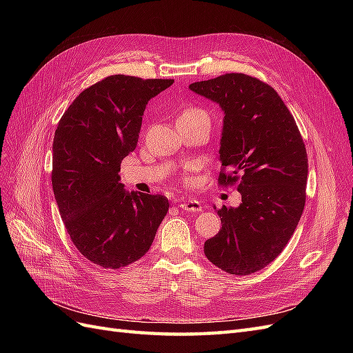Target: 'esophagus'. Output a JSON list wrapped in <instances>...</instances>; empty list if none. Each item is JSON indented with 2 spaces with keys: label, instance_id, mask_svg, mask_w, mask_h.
<instances>
[{
  "label": "esophagus",
  "instance_id": "esophagus-1",
  "mask_svg": "<svg viewBox=\"0 0 353 353\" xmlns=\"http://www.w3.org/2000/svg\"><path fill=\"white\" fill-rule=\"evenodd\" d=\"M179 208L185 210V212H200L201 210V203L199 200H193V199L181 200Z\"/></svg>",
  "mask_w": 353,
  "mask_h": 353
}]
</instances>
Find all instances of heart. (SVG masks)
<instances>
[{"mask_svg": "<svg viewBox=\"0 0 353 353\" xmlns=\"http://www.w3.org/2000/svg\"><path fill=\"white\" fill-rule=\"evenodd\" d=\"M191 117H206V119H209L208 113L199 108H190V109L184 110L183 114L179 116V119H191Z\"/></svg>", "mask_w": 353, "mask_h": 353, "instance_id": "heart-1", "label": "heart"}]
</instances>
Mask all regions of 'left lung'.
Returning a JSON list of instances; mask_svg holds the SVG:
<instances>
[{"label": "left lung", "instance_id": "obj_1", "mask_svg": "<svg viewBox=\"0 0 353 353\" xmlns=\"http://www.w3.org/2000/svg\"><path fill=\"white\" fill-rule=\"evenodd\" d=\"M221 105L223 126L221 185L237 183L239 208L218 210L222 228L206 240V258L222 271L249 275L271 263L301 221L306 200L307 156L276 91L244 73H225L190 85Z\"/></svg>", "mask_w": 353, "mask_h": 353}]
</instances>
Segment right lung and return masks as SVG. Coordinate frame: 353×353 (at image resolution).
<instances>
[{"mask_svg":"<svg viewBox=\"0 0 353 353\" xmlns=\"http://www.w3.org/2000/svg\"><path fill=\"white\" fill-rule=\"evenodd\" d=\"M172 83L112 74L83 90L57 125L51 183L60 216L77 249L105 270L143 258L168 213L165 196L128 193L119 172L147 103Z\"/></svg>","mask_w":353,"mask_h":353,"instance_id":"obj_1","label":"right lung"}]
</instances>
